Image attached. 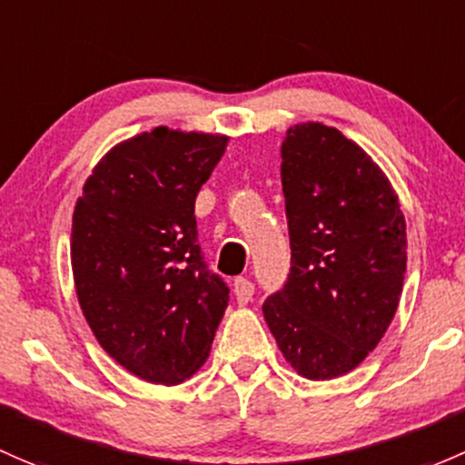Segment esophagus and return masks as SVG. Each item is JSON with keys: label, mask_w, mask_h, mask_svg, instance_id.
I'll use <instances>...</instances> for the list:
<instances>
[{"label": "esophagus", "mask_w": 465, "mask_h": 465, "mask_svg": "<svg viewBox=\"0 0 465 465\" xmlns=\"http://www.w3.org/2000/svg\"><path fill=\"white\" fill-rule=\"evenodd\" d=\"M233 294H236V301L241 302V305H245V302L252 301L253 296V282L247 281V278L238 276L236 281H233Z\"/></svg>", "instance_id": "1"}]
</instances>
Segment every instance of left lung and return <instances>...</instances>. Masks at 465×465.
I'll list each match as a JSON object with an SVG mask.
<instances>
[{"label": "left lung", "instance_id": "1", "mask_svg": "<svg viewBox=\"0 0 465 465\" xmlns=\"http://www.w3.org/2000/svg\"><path fill=\"white\" fill-rule=\"evenodd\" d=\"M281 158L292 270L262 314L298 374L336 379L363 363L397 314L405 218L388 175L334 126H290Z\"/></svg>", "mask_w": 465, "mask_h": 465}]
</instances>
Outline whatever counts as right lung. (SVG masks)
I'll use <instances>...</instances> for the list:
<instances>
[{"label":"right lung","instance_id":"right-lung-1","mask_svg":"<svg viewBox=\"0 0 465 465\" xmlns=\"http://www.w3.org/2000/svg\"><path fill=\"white\" fill-rule=\"evenodd\" d=\"M229 138L155 126L115 144L73 212L71 267L97 343L138 379L175 385L198 372L229 302L207 270L195 195Z\"/></svg>","mask_w":465,"mask_h":465}]
</instances>
